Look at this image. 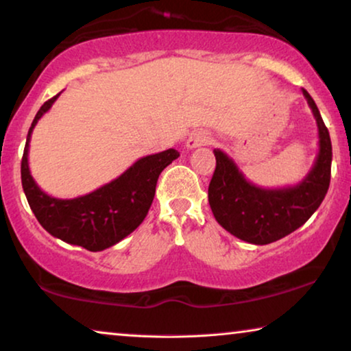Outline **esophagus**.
Listing matches in <instances>:
<instances>
[{"instance_id": "esophagus-1", "label": "esophagus", "mask_w": 351, "mask_h": 351, "mask_svg": "<svg viewBox=\"0 0 351 351\" xmlns=\"http://www.w3.org/2000/svg\"><path fill=\"white\" fill-rule=\"evenodd\" d=\"M210 142V136L208 132H193L190 134V137L186 138V148L189 150H193L196 147H201V145H206V143Z\"/></svg>"}]
</instances>
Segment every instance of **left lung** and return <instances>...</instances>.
I'll return each mask as SVG.
<instances>
[{
  "label": "left lung",
  "instance_id": "obj_1",
  "mask_svg": "<svg viewBox=\"0 0 351 351\" xmlns=\"http://www.w3.org/2000/svg\"><path fill=\"white\" fill-rule=\"evenodd\" d=\"M318 126V155L308 174L297 185L262 189L249 182L227 153L215 148L209 206L217 222L243 241L270 244L295 232L308 220L328 193L332 145L328 128L311 95L302 89Z\"/></svg>",
  "mask_w": 351,
  "mask_h": 351
}]
</instances>
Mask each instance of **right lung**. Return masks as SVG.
<instances>
[{
    "label": "right lung",
    "mask_w": 351,
    "mask_h": 351,
    "mask_svg": "<svg viewBox=\"0 0 351 351\" xmlns=\"http://www.w3.org/2000/svg\"><path fill=\"white\" fill-rule=\"evenodd\" d=\"M59 95L43 104L28 129L21 166L23 193L38 222L47 233L90 252L104 251L131 234L143 222L155 198L158 177L180 153L169 148L143 156L117 179L88 195L71 199L54 198L45 193L33 179L28 166V147L36 123L49 112Z\"/></svg>",
    "instance_id": "add662e5"
}]
</instances>
